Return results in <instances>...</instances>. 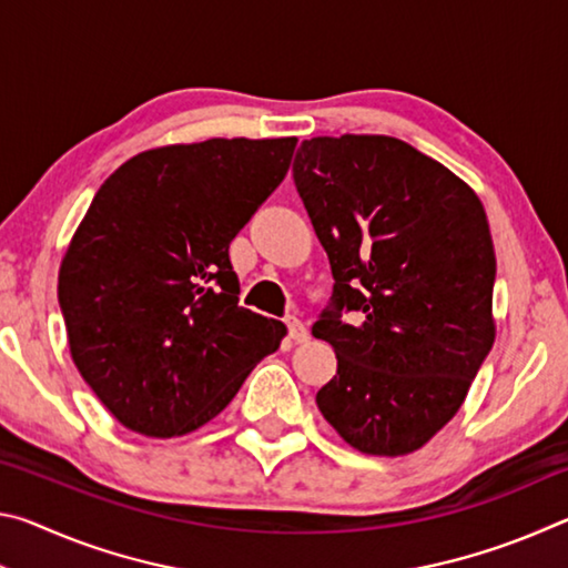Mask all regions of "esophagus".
Returning <instances> with one entry per match:
<instances>
[{
	"instance_id": "esophagus-1",
	"label": "esophagus",
	"mask_w": 568,
	"mask_h": 568,
	"mask_svg": "<svg viewBox=\"0 0 568 568\" xmlns=\"http://www.w3.org/2000/svg\"><path fill=\"white\" fill-rule=\"evenodd\" d=\"M287 335H291L295 343H305L307 338H311V333H307L305 325L297 318H287Z\"/></svg>"
}]
</instances>
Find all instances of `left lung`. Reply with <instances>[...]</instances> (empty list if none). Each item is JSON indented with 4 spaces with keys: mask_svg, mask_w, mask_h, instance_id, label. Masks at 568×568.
Listing matches in <instances>:
<instances>
[{
    "mask_svg": "<svg viewBox=\"0 0 568 568\" xmlns=\"http://www.w3.org/2000/svg\"><path fill=\"white\" fill-rule=\"evenodd\" d=\"M293 180L335 281L313 335L338 371L315 403L353 448L406 456L456 416L494 345L484 205L386 134L303 140Z\"/></svg>",
    "mask_w": 568,
    "mask_h": 568,
    "instance_id": "1",
    "label": "left lung"
}]
</instances>
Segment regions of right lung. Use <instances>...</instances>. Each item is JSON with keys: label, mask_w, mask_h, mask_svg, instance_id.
Returning a JSON list of instances; mask_svg holds the SVG:
<instances>
[{"label": "right lung", "mask_w": 568, "mask_h": 568, "mask_svg": "<svg viewBox=\"0 0 568 568\" xmlns=\"http://www.w3.org/2000/svg\"><path fill=\"white\" fill-rule=\"evenodd\" d=\"M295 138L205 140L134 155L102 182L60 267L77 371L124 428L215 418L285 325L237 305L230 243L281 185Z\"/></svg>", "instance_id": "obj_1"}]
</instances>
